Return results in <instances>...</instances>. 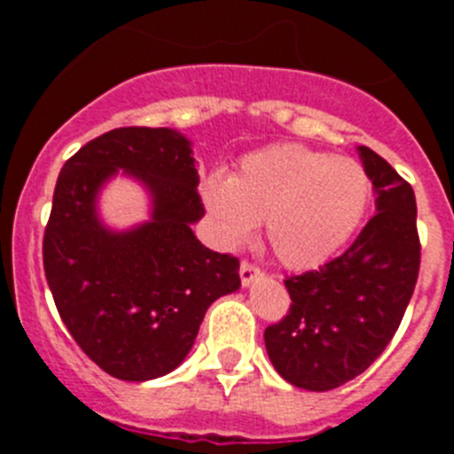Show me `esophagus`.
Listing matches in <instances>:
<instances>
[{"label": "esophagus", "instance_id": "esophagus-1", "mask_svg": "<svg viewBox=\"0 0 454 454\" xmlns=\"http://www.w3.org/2000/svg\"><path fill=\"white\" fill-rule=\"evenodd\" d=\"M256 277H262V268H256L254 263L250 262L240 263V282H243V286H250Z\"/></svg>", "mask_w": 454, "mask_h": 454}]
</instances>
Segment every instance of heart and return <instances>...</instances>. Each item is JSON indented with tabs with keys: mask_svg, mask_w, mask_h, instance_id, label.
<instances>
[{
	"mask_svg": "<svg viewBox=\"0 0 454 454\" xmlns=\"http://www.w3.org/2000/svg\"><path fill=\"white\" fill-rule=\"evenodd\" d=\"M371 200L366 170L346 156L298 143L252 152L231 177L202 184V202L218 240L246 243L263 223L268 247L286 268H318L346 246Z\"/></svg>",
	"mask_w": 454,
	"mask_h": 454,
	"instance_id": "1",
	"label": "heart"
}]
</instances>
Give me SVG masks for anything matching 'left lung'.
Listing matches in <instances>:
<instances>
[{
	"label": "left lung",
	"mask_w": 454,
	"mask_h": 454,
	"mask_svg": "<svg viewBox=\"0 0 454 454\" xmlns=\"http://www.w3.org/2000/svg\"><path fill=\"white\" fill-rule=\"evenodd\" d=\"M356 150L377 192V214L343 254L286 277L291 309L263 332L275 371L307 391L362 375L398 330L419 279L414 188L371 147Z\"/></svg>",
	"instance_id": "left-lung-1"
}]
</instances>
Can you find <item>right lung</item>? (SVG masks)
I'll return each instance as SVG.
<instances>
[{"label":"right lung","mask_w":454,"mask_h":454,"mask_svg":"<svg viewBox=\"0 0 454 454\" xmlns=\"http://www.w3.org/2000/svg\"><path fill=\"white\" fill-rule=\"evenodd\" d=\"M122 169L148 188L153 215L108 231L101 186ZM191 140L179 131L122 127L86 143L61 168L43 266L72 339L108 375L145 382L191 352L207 309L239 291V259L208 250L191 224L204 215Z\"/></svg>","instance_id":"add662e5"}]
</instances>
